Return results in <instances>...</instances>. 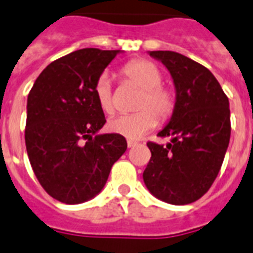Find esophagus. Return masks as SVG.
<instances>
[{
	"label": "esophagus",
	"instance_id": "obj_1",
	"mask_svg": "<svg viewBox=\"0 0 253 253\" xmlns=\"http://www.w3.org/2000/svg\"><path fill=\"white\" fill-rule=\"evenodd\" d=\"M135 146H138V142H135V140H127V147L128 148H132Z\"/></svg>",
	"mask_w": 253,
	"mask_h": 253
}]
</instances>
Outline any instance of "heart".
I'll return each mask as SVG.
<instances>
[{
    "mask_svg": "<svg viewBox=\"0 0 253 253\" xmlns=\"http://www.w3.org/2000/svg\"><path fill=\"white\" fill-rule=\"evenodd\" d=\"M119 73L125 80L142 89L135 105V109L139 111L113 118L107 128L123 138L136 140L154 130L158 118L167 121L172 117L177 105L176 91L168 85L162 84L163 72L158 65L147 59L128 61ZM93 91L99 109L107 115L114 114V94L107 75H101L97 79Z\"/></svg>",
    "mask_w": 253,
    "mask_h": 253,
    "instance_id": "obj_1",
    "label": "heart"
}]
</instances>
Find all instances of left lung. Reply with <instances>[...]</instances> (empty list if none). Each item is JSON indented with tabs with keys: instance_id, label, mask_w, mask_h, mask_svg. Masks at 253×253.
<instances>
[{
	"instance_id": "1",
	"label": "left lung",
	"mask_w": 253,
	"mask_h": 253,
	"mask_svg": "<svg viewBox=\"0 0 253 253\" xmlns=\"http://www.w3.org/2000/svg\"><path fill=\"white\" fill-rule=\"evenodd\" d=\"M176 86L177 105L158 134L167 146L148 142L151 159L143 180L156 198L172 205L200 200L218 176L231 135L227 95L210 71L173 51H151Z\"/></svg>"
}]
</instances>
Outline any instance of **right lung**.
<instances>
[{
  "label": "right lung",
  "mask_w": 253,
  "mask_h": 253,
  "mask_svg": "<svg viewBox=\"0 0 253 253\" xmlns=\"http://www.w3.org/2000/svg\"><path fill=\"white\" fill-rule=\"evenodd\" d=\"M118 52L83 48L68 53L43 69L27 97L30 164L45 192L63 204L97 196L127 150L121 135H95L106 119L93 87Z\"/></svg>",
  "instance_id": "obj_1"
}]
</instances>
